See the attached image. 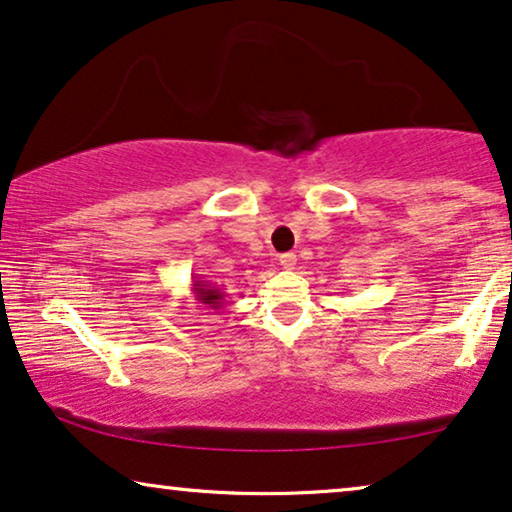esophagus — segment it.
<instances>
[{"label":"esophagus","mask_w":512,"mask_h":512,"mask_svg":"<svg viewBox=\"0 0 512 512\" xmlns=\"http://www.w3.org/2000/svg\"><path fill=\"white\" fill-rule=\"evenodd\" d=\"M278 262H280V266H283V269L292 271V269H294V264H297V255L285 253V255H280V257H278Z\"/></svg>","instance_id":"1"}]
</instances>
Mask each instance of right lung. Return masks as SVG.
I'll use <instances>...</instances> for the list:
<instances>
[{
	"label": "right lung",
	"instance_id": "right-lung-1",
	"mask_svg": "<svg viewBox=\"0 0 512 512\" xmlns=\"http://www.w3.org/2000/svg\"><path fill=\"white\" fill-rule=\"evenodd\" d=\"M192 294L199 304H204L208 308V311H220L222 304H225V294H222L220 287L208 283V280L201 278L199 273L192 276Z\"/></svg>",
	"mask_w": 512,
	"mask_h": 512
}]
</instances>
